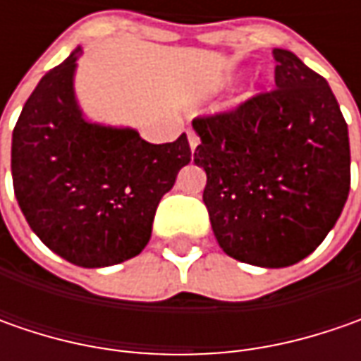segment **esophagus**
<instances>
[{
	"label": "esophagus",
	"instance_id": "1",
	"mask_svg": "<svg viewBox=\"0 0 361 361\" xmlns=\"http://www.w3.org/2000/svg\"><path fill=\"white\" fill-rule=\"evenodd\" d=\"M199 142H201V140H199V136H197L192 130H188V145H190V150H192V152L197 150Z\"/></svg>",
	"mask_w": 361,
	"mask_h": 361
}]
</instances>
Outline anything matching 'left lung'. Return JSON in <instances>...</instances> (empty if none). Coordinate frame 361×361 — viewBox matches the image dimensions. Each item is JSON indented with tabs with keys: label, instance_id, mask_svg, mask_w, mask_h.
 Returning <instances> with one entry per match:
<instances>
[{
	"label": "left lung",
	"instance_id": "8db88e82",
	"mask_svg": "<svg viewBox=\"0 0 361 361\" xmlns=\"http://www.w3.org/2000/svg\"><path fill=\"white\" fill-rule=\"evenodd\" d=\"M273 58V90L192 120L216 241L233 259L269 269L313 253L350 192L348 124L326 78L293 51L275 48Z\"/></svg>",
	"mask_w": 361,
	"mask_h": 361
}]
</instances>
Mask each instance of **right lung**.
<instances>
[{"instance_id":"add662e5","label":"right lung","mask_w":361,"mask_h":361,"mask_svg":"<svg viewBox=\"0 0 361 361\" xmlns=\"http://www.w3.org/2000/svg\"><path fill=\"white\" fill-rule=\"evenodd\" d=\"M80 51L27 98L11 138V176L21 213L48 249L80 267H108L145 249L190 146L187 134L150 145L132 128L84 118L74 96Z\"/></svg>"}]
</instances>
